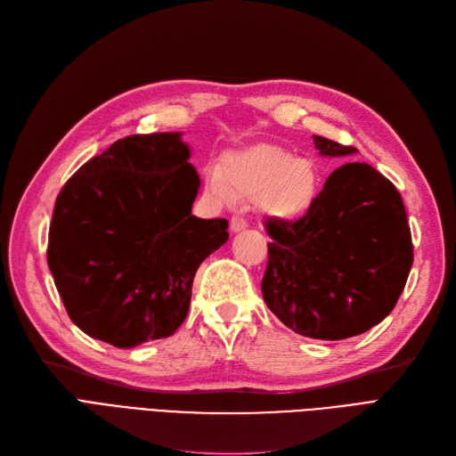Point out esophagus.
Instances as JSON below:
<instances>
[{"label":"esophagus","instance_id":"esophagus-1","mask_svg":"<svg viewBox=\"0 0 456 456\" xmlns=\"http://www.w3.org/2000/svg\"><path fill=\"white\" fill-rule=\"evenodd\" d=\"M246 227H248L246 217H242V216H232L231 217V231L232 232H239V231L246 229Z\"/></svg>","mask_w":456,"mask_h":456}]
</instances>
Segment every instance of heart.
Masks as SVG:
<instances>
[{"label":"heart","mask_w":456,"mask_h":456,"mask_svg":"<svg viewBox=\"0 0 456 456\" xmlns=\"http://www.w3.org/2000/svg\"><path fill=\"white\" fill-rule=\"evenodd\" d=\"M208 185L222 199L259 197L269 214L291 219L314 204L320 174L311 159L296 157L281 145L259 143L229 155L222 172L210 170Z\"/></svg>","instance_id":"heart-1"}]
</instances>
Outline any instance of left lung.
Here are the masks:
<instances>
[{
    "instance_id": "1",
    "label": "left lung",
    "mask_w": 456,
    "mask_h": 456,
    "mask_svg": "<svg viewBox=\"0 0 456 456\" xmlns=\"http://www.w3.org/2000/svg\"><path fill=\"white\" fill-rule=\"evenodd\" d=\"M322 155L358 150L314 136ZM263 299L284 326L311 339L339 341L383 322L413 265L402 195L365 163L333 170L296 222L269 217Z\"/></svg>"
}]
</instances>
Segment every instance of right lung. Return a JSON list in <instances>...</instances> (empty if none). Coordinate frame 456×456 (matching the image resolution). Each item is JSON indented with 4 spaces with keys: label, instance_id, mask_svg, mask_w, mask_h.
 <instances>
[{
    "label": "right lung",
    "instance_id": "add662e5",
    "mask_svg": "<svg viewBox=\"0 0 456 456\" xmlns=\"http://www.w3.org/2000/svg\"><path fill=\"white\" fill-rule=\"evenodd\" d=\"M180 132L117 140L56 197L47 263L81 331L117 348L165 339L187 316L200 263L227 219L191 214L199 174Z\"/></svg>",
    "mask_w": 456,
    "mask_h": 456
}]
</instances>
